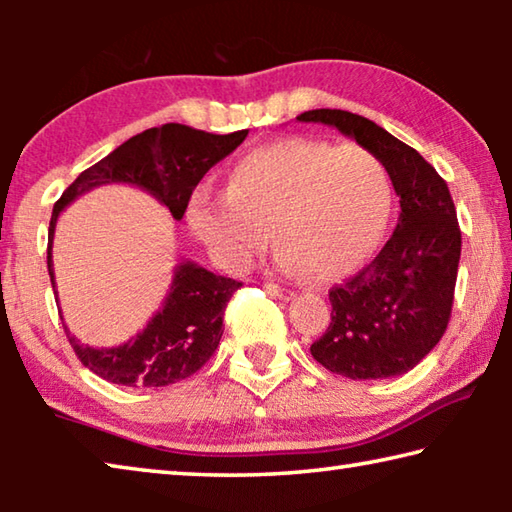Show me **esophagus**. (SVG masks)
Instances as JSON below:
<instances>
[{"label":"esophagus","instance_id":"obj_1","mask_svg":"<svg viewBox=\"0 0 512 512\" xmlns=\"http://www.w3.org/2000/svg\"><path fill=\"white\" fill-rule=\"evenodd\" d=\"M264 289L271 293V296H277V298H284V300H289L291 296H293V291L291 289H287V287H280V284H273V282H266L264 284Z\"/></svg>","mask_w":512,"mask_h":512}]
</instances>
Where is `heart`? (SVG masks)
<instances>
[{
    "instance_id": "1",
    "label": "heart",
    "mask_w": 512,
    "mask_h": 512,
    "mask_svg": "<svg viewBox=\"0 0 512 512\" xmlns=\"http://www.w3.org/2000/svg\"><path fill=\"white\" fill-rule=\"evenodd\" d=\"M391 210V176L366 146L293 137L239 158L225 194L198 187L187 223L228 271L253 264L273 232L284 271L339 280L375 253Z\"/></svg>"
}]
</instances>
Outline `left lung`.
Returning a JSON list of instances; mask_svg holds the SVG:
<instances>
[{
  "label": "left lung",
  "instance_id": "1",
  "mask_svg": "<svg viewBox=\"0 0 512 512\" xmlns=\"http://www.w3.org/2000/svg\"><path fill=\"white\" fill-rule=\"evenodd\" d=\"M298 121L334 126L386 164L400 221L379 255L329 289L332 323L311 343L320 366L348 379L404 375L443 339L452 316L461 228L447 183L422 155L361 115L307 110Z\"/></svg>",
  "mask_w": 512,
  "mask_h": 512
}]
</instances>
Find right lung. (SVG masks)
<instances>
[{
	"mask_svg": "<svg viewBox=\"0 0 512 512\" xmlns=\"http://www.w3.org/2000/svg\"><path fill=\"white\" fill-rule=\"evenodd\" d=\"M246 135L248 131L214 135L183 124H164L131 137L85 169L65 189L51 212L47 244L51 284L56 287L51 262L56 221L74 198L99 185L128 183L153 194L169 207L173 219L180 221L201 178L235 151ZM239 287L241 282L232 277L214 275L203 266L185 262L173 273L171 289L158 314L128 343L117 348H90L63 327L76 357L101 379L137 388L169 386L192 377L210 361L223 336L225 307Z\"/></svg>",
	"mask_w": 512,
	"mask_h": 512,
	"instance_id": "add662e5",
	"label": "right lung"
}]
</instances>
